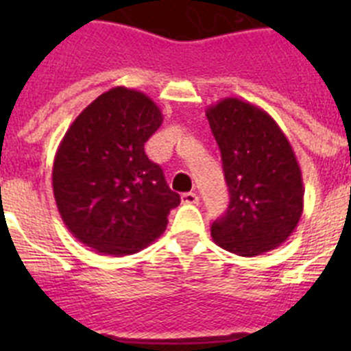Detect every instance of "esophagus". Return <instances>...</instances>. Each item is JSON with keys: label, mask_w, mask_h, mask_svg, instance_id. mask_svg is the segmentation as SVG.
Listing matches in <instances>:
<instances>
[{"label": "esophagus", "mask_w": 351, "mask_h": 351, "mask_svg": "<svg viewBox=\"0 0 351 351\" xmlns=\"http://www.w3.org/2000/svg\"><path fill=\"white\" fill-rule=\"evenodd\" d=\"M182 204H188V206H193V204H198V195L190 191V193H182L181 197Z\"/></svg>", "instance_id": "obj_1"}]
</instances>
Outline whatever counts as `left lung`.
<instances>
[{
    "label": "left lung",
    "instance_id": "1",
    "mask_svg": "<svg viewBox=\"0 0 351 351\" xmlns=\"http://www.w3.org/2000/svg\"><path fill=\"white\" fill-rule=\"evenodd\" d=\"M206 116L230 193L225 216L210 226L213 241L239 256L276 250L304 209L302 173L287 135L263 108L239 98H223Z\"/></svg>",
    "mask_w": 351,
    "mask_h": 351
}]
</instances>
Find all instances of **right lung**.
I'll use <instances>...</instances> for the list:
<instances>
[{
    "label": "right lung",
    "instance_id": "obj_1",
    "mask_svg": "<svg viewBox=\"0 0 351 351\" xmlns=\"http://www.w3.org/2000/svg\"><path fill=\"white\" fill-rule=\"evenodd\" d=\"M161 123L163 114L147 95L117 86L91 101L64 133L52 165L56 206L73 237L96 253L144 250L181 204L144 151Z\"/></svg>",
    "mask_w": 351,
    "mask_h": 351
}]
</instances>
